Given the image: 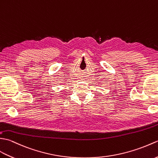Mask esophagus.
Wrapping results in <instances>:
<instances>
[{"label":"esophagus","instance_id":"34e87169","mask_svg":"<svg viewBox=\"0 0 158 158\" xmlns=\"http://www.w3.org/2000/svg\"><path fill=\"white\" fill-rule=\"evenodd\" d=\"M83 77H85V76H83Z\"/></svg>","mask_w":158,"mask_h":158}]
</instances>
